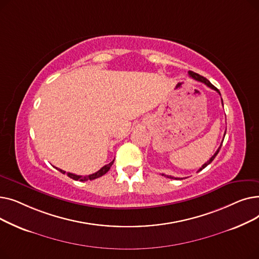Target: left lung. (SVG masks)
<instances>
[{"label": "left lung", "mask_w": 259, "mask_h": 259, "mask_svg": "<svg viewBox=\"0 0 259 259\" xmlns=\"http://www.w3.org/2000/svg\"><path fill=\"white\" fill-rule=\"evenodd\" d=\"M189 73V75L190 76H191L192 78H194L195 80H197V81H200V83H203V84H205V85H207L209 88H211V89H213V90H215V91H217V92H219L220 94H221V92H220V90L219 89H217L215 86H213L211 83H210V81L206 78V77H203V76H201V75H199V74H197V73H195V72H193V71H189L188 72ZM222 104H223V106H224V102H223V99H222ZM225 135H226V133H225ZM224 139H225V137H224ZM224 142V141H223ZM223 142H222V145H223ZM222 145H221V147H222ZM221 147L219 148V149H217V151L214 153V155L207 161V162H205V164H203L202 166H201V168H199L198 169V171L197 172H199V171H201L202 169H205L208 165H210L211 164V162L213 161V159L215 158V156L217 155V154H219V152H220V150H221ZM162 176H166V178H168V179H171V180H183V179H181V178H174V176H171V175H166V174H161ZM185 179H187V178H185Z\"/></svg>", "instance_id": "left-lung-1"}]
</instances>
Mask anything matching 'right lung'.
Wrapping results in <instances>:
<instances>
[{
    "instance_id": "1",
    "label": "right lung",
    "mask_w": 259,
    "mask_h": 259,
    "mask_svg": "<svg viewBox=\"0 0 259 259\" xmlns=\"http://www.w3.org/2000/svg\"><path fill=\"white\" fill-rule=\"evenodd\" d=\"M113 162H114V159L111 161V162H109L108 165H105L103 168H101L98 172H95V173H93V174H90V175H86V176H83V175H76V174H73V173H67V175L69 176L70 179H72V180H74V181H79V182H86V181H92V180H95V179H99V178H101V176H103V175H105L109 170H110V168H111V166L113 165ZM58 169V168H57ZM58 170H60L63 174H65L66 172L64 171V170H61V169H58Z\"/></svg>"
}]
</instances>
